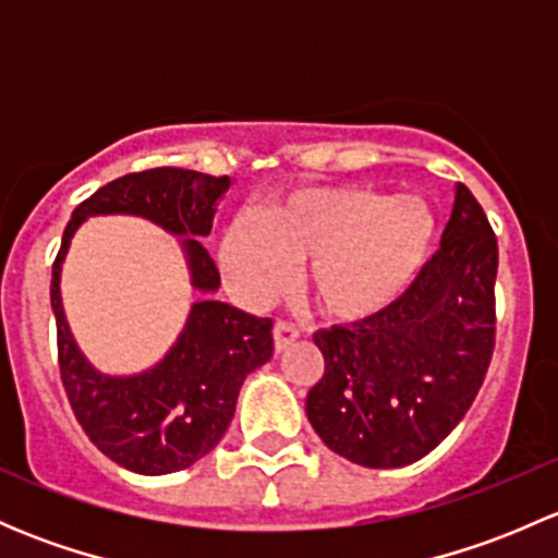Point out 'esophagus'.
<instances>
[{
    "instance_id": "34e87169",
    "label": "esophagus",
    "mask_w": 558,
    "mask_h": 558,
    "mask_svg": "<svg viewBox=\"0 0 558 558\" xmlns=\"http://www.w3.org/2000/svg\"><path fill=\"white\" fill-rule=\"evenodd\" d=\"M272 337H275V351L283 353L286 348H291L296 340H300V329H296V326H291L289 320H275Z\"/></svg>"
}]
</instances>
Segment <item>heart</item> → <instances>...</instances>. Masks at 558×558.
Listing matches in <instances>:
<instances>
[{
	"mask_svg": "<svg viewBox=\"0 0 558 558\" xmlns=\"http://www.w3.org/2000/svg\"><path fill=\"white\" fill-rule=\"evenodd\" d=\"M440 221L421 196L369 185H315L283 196L267 216H238L221 240V267L247 302L286 291L294 264L329 318L367 324L399 305L424 275Z\"/></svg>",
	"mask_w": 558,
	"mask_h": 558,
	"instance_id": "b5f03b06",
	"label": "heart"
}]
</instances>
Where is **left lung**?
Masks as SVG:
<instances>
[{
  "mask_svg": "<svg viewBox=\"0 0 558 558\" xmlns=\"http://www.w3.org/2000/svg\"><path fill=\"white\" fill-rule=\"evenodd\" d=\"M497 238L466 185H456L440 251L393 311L315 331L324 378L307 421L353 464L393 470L435 451L464 418L494 351Z\"/></svg>",
  "mask_w": 558,
  "mask_h": 558,
  "instance_id": "obj_1",
  "label": "left lung"
}]
</instances>
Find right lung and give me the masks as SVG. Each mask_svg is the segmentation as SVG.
Masks as SVG:
<instances>
[{
  "label": "right lung",
  "instance_id": "obj_1",
  "mask_svg": "<svg viewBox=\"0 0 558 558\" xmlns=\"http://www.w3.org/2000/svg\"><path fill=\"white\" fill-rule=\"evenodd\" d=\"M232 180L156 167L102 185L75 207L53 262L50 307L59 337L61 384L77 424L107 459L140 475L185 470L218 446L232 424L243 380L272 356V320L218 302L221 272L199 243ZM92 215H137L181 238L192 284L203 294L161 363L134 376L99 374L76 348L60 305V264Z\"/></svg>",
  "mask_w": 558,
  "mask_h": 558
}]
</instances>
